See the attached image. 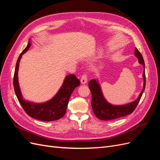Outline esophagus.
<instances>
[{"instance_id":"1","label":"esophagus","mask_w":160,"mask_h":160,"mask_svg":"<svg viewBox=\"0 0 160 160\" xmlns=\"http://www.w3.org/2000/svg\"><path fill=\"white\" fill-rule=\"evenodd\" d=\"M87 82H88V77H87L86 74H84L82 75L81 77V84L85 85L87 83Z\"/></svg>"}]
</instances>
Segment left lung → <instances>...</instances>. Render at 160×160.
I'll use <instances>...</instances> for the list:
<instances>
[{"instance_id": "1", "label": "left lung", "mask_w": 160, "mask_h": 160, "mask_svg": "<svg viewBox=\"0 0 160 160\" xmlns=\"http://www.w3.org/2000/svg\"><path fill=\"white\" fill-rule=\"evenodd\" d=\"M135 56L138 59L139 63L143 66L144 69L142 75L143 79V87L138 98L132 102L119 105L111 104L105 99L98 80L92 79L89 81V88L92 95V109H93L94 114L98 119L108 121L124 117V116L133 113L135 108L137 107L145 90V88H146V74H145V63L143 58L137 48L135 49Z\"/></svg>"}]
</instances>
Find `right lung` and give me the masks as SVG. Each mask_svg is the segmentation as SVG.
I'll return each mask as SVG.
<instances>
[{"instance_id": "obj_1", "label": "right lung", "mask_w": 160, "mask_h": 160, "mask_svg": "<svg viewBox=\"0 0 160 160\" xmlns=\"http://www.w3.org/2000/svg\"><path fill=\"white\" fill-rule=\"evenodd\" d=\"M31 45L30 38L27 47L19 55L17 61L13 79L15 94L22 108L30 117L43 122H51L59 119L65 115L70 96L74 89L80 85V81L74 75H67L65 77L60 89L51 99L41 103H33L25 100L23 98L19 86L18 71L21 57L24 53L28 50Z\"/></svg>"}]
</instances>
